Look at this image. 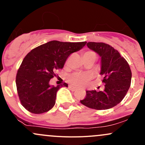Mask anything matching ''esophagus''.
<instances>
[{"label":"esophagus","instance_id":"esophagus-1","mask_svg":"<svg viewBox=\"0 0 145 145\" xmlns=\"http://www.w3.org/2000/svg\"><path fill=\"white\" fill-rule=\"evenodd\" d=\"M69 89H70L72 90V91H76V90H77V88L74 87V86H71V85L69 86Z\"/></svg>","mask_w":145,"mask_h":145}]
</instances>
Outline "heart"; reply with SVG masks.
Here are the masks:
<instances>
[{"instance_id": "1", "label": "heart", "mask_w": 145, "mask_h": 145, "mask_svg": "<svg viewBox=\"0 0 145 145\" xmlns=\"http://www.w3.org/2000/svg\"><path fill=\"white\" fill-rule=\"evenodd\" d=\"M83 58L84 59L94 58L96 59V54L94 52L88 50L83 53ZM92 76L89 73H74L72 74L68 78V80L71 84L77 86H84L88 81L91 79Z\"/></svg>"}]
</instances>
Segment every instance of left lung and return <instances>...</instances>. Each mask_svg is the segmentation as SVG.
I'll return each mask as SVG.
<instances>
[{
	"instance_id": "8db88e82",
	"label": "left lung",
	"mask_w": 145,
	"mask_h": 145,
	"mask_svg": "<svg viewBox=\"0 0 145 145\" xmlns=\"http://www.w3.org/2000/svg\"><path fill=\"white\" fill-rule=\"evenodd\" d=\"M86 45L100 56V74L104 77L105 89L99 92L86 91V97L80 103L95 110L111 108L123 100L130 87V67L119 51L110 45L102 42H88Z\"/></svg>"
}]
</instances>
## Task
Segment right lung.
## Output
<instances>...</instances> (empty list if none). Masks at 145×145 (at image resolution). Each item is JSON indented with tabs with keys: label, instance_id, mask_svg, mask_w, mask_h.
<instances>
[{
	"label": "right lung",
	"instance_id": "obj_1",
	"mask_svg": "<svg viewBox=\"0 0 145 145\" xmlns=\"http://www.w3.org/2000/svg\"><path fill=\"white\" fill-rule=\"evenodd\" d=\"M82 42L51 41L32 50L18 70L16 83L22 105L34 114L48 112L56 102V93L63 84L50 85L56 69H62L71 54L82 48ZM65 86H68L64 83Z\"/></svg>",
	"mask_w": 145,
	"mask_h": 145
}]
</instances>
